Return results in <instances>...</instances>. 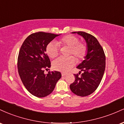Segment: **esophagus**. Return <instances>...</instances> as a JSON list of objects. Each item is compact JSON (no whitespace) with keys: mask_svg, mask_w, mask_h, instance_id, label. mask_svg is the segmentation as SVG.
I'll list each match as a JSON object with an SVG mask.
<instances>
[{"mask_svg":"<svg viewBox=\"0 0 124 124\" xmlns=\"http://www.w3.org/2000/svg\"><path fill=\"white\" fill-rule=\"evenodd\" d=\"M67 75V73H62V76H66V75Z\"/></svg>","mask_w":124,"mask_h":124,"instance_id":"esophagus-1","label":"esophagus"}]
</instances>
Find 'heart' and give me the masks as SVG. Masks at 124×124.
Wrapping results in <instances>:
<instances>
[{
  "instance_id": "obj_1",
  "label": "heart",
  "mask_w": 124,
  "mask_h": 124,
  "mask_svg": "<svg viewBox=\"0 0 124 124\" xmlns=\"http://www.w3.org/2000/svg\"><path fill=\"white\" fill-rule=\"evenodd\" d=\"M59 46H67L70 48L69 55H73L79 61L85 58L87 54V46L85 42H79V38L73 35H66L61 38L57 43L51 42L46 48V52L49 58H54L59 54ZM76 61L73 56L68 58L60 57L52 63L55 70L60 72H68L76 63Z\"/></svg>"
}]
</instances>
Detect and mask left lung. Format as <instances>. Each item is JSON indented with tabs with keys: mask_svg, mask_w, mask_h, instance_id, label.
<instances>
[{
	"mask_svg": "<svg viewBox=\"0 0 124 124\" xmlns=\"http://www.w3.org/2000/svg\"><path fill=\"white\" fill-rule=\"evenodd\" d=\"M83 37L87 46V54L85 60L77 68L80 69L78 74L74 75L75 80L70 85V89L74 94L85 97L93 93L99 87L106 68V56L104 52L96 38L93 35L83 32H72Z\"/></svg>",
	"mask_w": 124,
	"mask_h": 124,
	"instance_id": "obj_1",
	"label": "left lung"
}]
</instances>
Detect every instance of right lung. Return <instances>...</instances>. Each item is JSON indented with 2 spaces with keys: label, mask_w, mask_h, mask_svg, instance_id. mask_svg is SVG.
<instances>
[{
  "label": "right lung",
  "mask_w": 124,
  "mask_h": 124,
  "mask_svg": "<svg viewBox=\"0 0 124 124\" xmlns=\"http://www.w3.org/2000/svg\"><path fill=\"white\" fill-rule=\"evenodd\" d=\"M58 35L44 32L31 34L20 49L17 60L18 74L26 89L37 97L50 94L62 76L58 71L44 73V70L51 67L49 58L45 53L46 46Z\"/></svg>",
  "instance_id": "right-lung-1"
}]
</instances>
